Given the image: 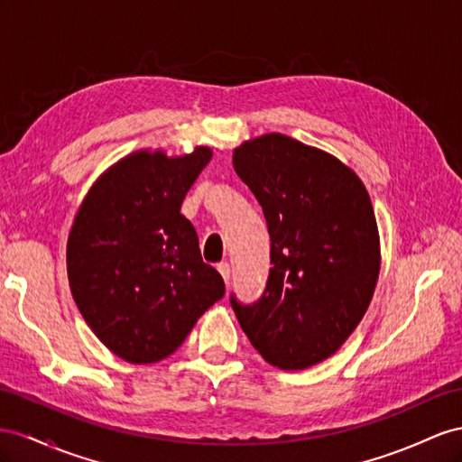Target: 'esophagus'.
<instances>
[{
    "label": "esophagus",
    "instance_id": "esophagus-1",
    "mask_svg": "<svg viewBox=\"0 0 462 462\" xmlns=\"http://www.w3.org/2000/svg\"><path fill=\"white\" fill-rule=\"evenodd\" d=\"M218 273L222 275V279H224V282H230V273H232V269H230V265L226 263V262H222V263H218Z\"/></svg>",
    "mask_w": 462,
    "mask_h": 462
}]
</instances>
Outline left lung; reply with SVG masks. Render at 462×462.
<instances>
[{
  "instance_id": "1",
  "label": "left lung",
  "mask_w": 462,
  "mask_h": 462,
  "mask_svg": "<svg viewBox=\"0 0 462 462\" xmlns=\"http://www.w3.org/2000/svg\"><path fill=\"white\" fill-rule=\"evenodd\" d=\"M234 170L263 208L271 269L236 318L262 357L300 371L334 355L369 309L381 247L369 193L347 165L285 134L234 150Z\"/></svg>"
}]
</instances>
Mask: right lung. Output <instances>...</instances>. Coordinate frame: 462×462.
Instances as JSON below:
<instances>
[{
	"label": "right lung",
	"instance_id": "right-lung-1",
	"mask_svg": "<svg viewBox=\"0 0 462 462\" xmlns=\"http://www.w3.org/2000/svg\"><path fill=\"white\" fill-rule=\"evenodd\" d=\"M210 158L203 146L181 158L136 152L103 173L78 210L69 289L88 326L128 363L168 357L226 291L180 212Z\"/></svg>",
	"mask_w": 462,
	"mask_h": 462
}]
</instances>
